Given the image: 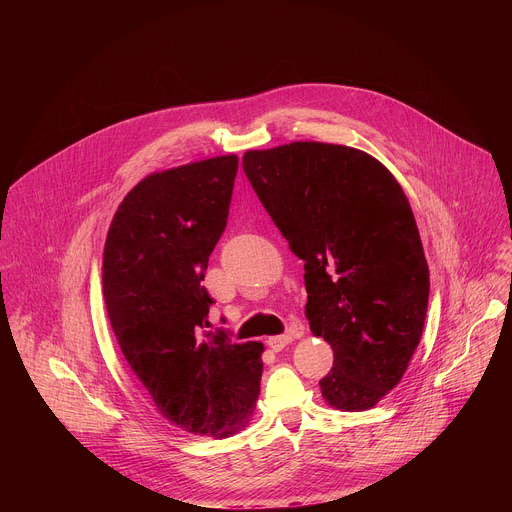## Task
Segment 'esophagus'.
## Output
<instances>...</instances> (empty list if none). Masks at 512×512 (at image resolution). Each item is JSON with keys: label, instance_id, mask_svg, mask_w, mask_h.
I'll use <instances>...</instances> for the list:
<instances>
[{"label": "esophagus", "instance_id": "34e87169", "mask_svg": "<svg viewBox=\"0 0 512 512\" xmlns=\"http://www.w3.org/2000/svg\"><path fill=\"white\" fill-rule=\"evenodd\" d=\"M291 340V334H281V336H271V338H267V346L271 348V350H275V352H279V350H283Z\"/></svg>", "mask_w": 512, "mask_h": 512}]
</instances>
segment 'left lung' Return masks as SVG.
I'll return each mask as SVG.
<instances>
[{
    "label": "left lung",
    "mask_w": 512,
    "mask_h": 512,
    "mask_svg": "<svg viewBox=\"0 0 512 512\" xmlns=\"http://www.w3.org/2000/svg\"><path fill=\"white\" fill-rule=\"evenodd\" d=\"M243 170L289 249L306 261V318L334 350L330 407H375L421 340L429 269L409 200L373 156L294 141L251 150Z\"/></svg>",
    "instance_id": "1"
}]
</instances>
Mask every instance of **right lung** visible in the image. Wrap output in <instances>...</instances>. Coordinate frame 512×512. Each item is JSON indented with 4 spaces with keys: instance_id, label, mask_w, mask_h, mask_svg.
Returning <instances> with one entry per match:
<instances>
[{
    "instance_id": "obj_1",
    "label": "right lung",
    "mask_w": 512,
    "mask_h": 512,
    "mask_svg": "<svg viewBox=\"0 0 512 512\" xmlns=\"http://www.w3.org/2000/svg\"><path fill=\"white\" fill-rule=\"evenodd\" d=\"M239 168L218 156L143 178L119 204L103 251V296L131 371L158 411L194 435L249 425L263 373L261 342L208 332L200 281L221 239Z\"/></svg>"
}]
</instances>
